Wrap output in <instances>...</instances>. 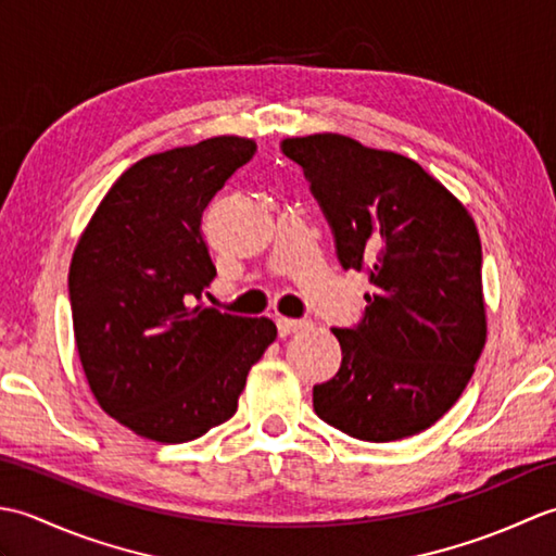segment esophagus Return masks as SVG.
<instances>
[{
	"mask_svg": "<svg viewBox=\"0 0 556 556\" xmlns=\"http://www.w3.org/2000/svg\"><path fill=\"white\" fill-rule=\"evenodd\" d=\"M305 327L303 320H291V317H277V329H279V337H289V334H296Z\"/></svg>",
	"mask_w": 556,
	"mask_h": 556,
	"instance_id": "obj_1",
	"label": "esophagus"
}]
</instances>
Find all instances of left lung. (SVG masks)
Returning a JSON list of instances; mask_svg holds the SVG:
<instances>
[{"instance_id":"obj_1","label":"left lung","mask_w":556,"mask_h":556,"mask_svg":"<svg viewBox=\"0 0 556 556\" xmlns=\"http://www.w3.org/2000/svg\"><path fill=\"white\" fill-rule=\"evenodd\" d=\"M332 227L344 269L365 271L363 320L332 332L339 372L313 387L327 425L363 442L428 430L452 408L488 339L473 217L418 162L339 134L281 140Z\"/></svg>"}]
</instances>
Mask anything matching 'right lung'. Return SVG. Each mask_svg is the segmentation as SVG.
I'll return each instance as SVG.
<instances>
[{"instance_id":"add662e5","label":"right lung","mask_w":556,"mask_h":556,"mask_svg":"<svg viewBox=\"0 0 556 556\" xmlns=\"http://www.w3.org/2000/svg\"><path fill=\"white\" fill-rule=\"evenodd\" d=\"M255 140L217 136L143 157L102 198L71 257L78 358L100 408L162 444L229 420L277 339L267 317L200 301L217 277L200 219Z\"/></svg>"}]
</instances>
